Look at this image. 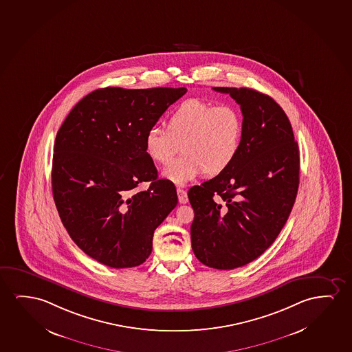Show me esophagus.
<instances>
[{
  "label": "esophagus",
  "mask_w": 352,
  "mask_h": 352,
  "mask_svg": "<svg viewBox=\"0 0 352 352\" xmlns=\"http://www.w3.org/2000/svg\"><path fill=\"white\" fill-rule=\"evenodd\" d=\"M177 195H179V201L181 204L188 203V195L187 192L182 188H177Z\"/></svg>",
  "instance_id": "esophagus-1"
}]
</instances>
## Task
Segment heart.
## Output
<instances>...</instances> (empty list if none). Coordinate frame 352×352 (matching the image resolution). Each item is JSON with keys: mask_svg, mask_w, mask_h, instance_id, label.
Here are the masks:
<instances>
[{"mask_svg": "<svg viewBox=\"0 0 352 352\" xmlns=\"http://www.w3.org/2000/svg\"><path fill=\"white\" fill-rule=\"evenodd\" d=\"M243 136V114L233 104L188 99L173 109L168 128L154 125L144 136V151L166 165L182 151L184 157L164 170V177L184 186L201 173L226 171L238 157Z\"/></svg>", "mask_w": 352, "mask_h": 352, "instance_id": "b5f03b06", "label": "heart"}]
</instances>
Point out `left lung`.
<instances>
[{"mask_svg":"<svg viewBox=\"0 0 352 352\" xmlns=\"http://www.w3.org/2000/svg\"><path fill=\"white\" fill-rule=\"evenodd\" d=\"M213 90L240 104L243 144L226 171L189 189L190 238L200 262L232 270L278 238L296 201L300 162L289 119L275 100L248 88Z\"/></svg>","mask_w":352,"mask_h":352,"instance_id":"obj_1","label":"left lung"}]
</instances>
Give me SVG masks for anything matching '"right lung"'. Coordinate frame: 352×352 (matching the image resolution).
<instances>
[{"label":"right lung","instance_id":"right-lung-1","mask_svg":"<svg viewBox=\"0 0 352 352\" xmlns=\"http://www.w3.org/2000/svg\"><path fill=\"white\" fill-rule=\"evenodd\" d=\"M186 88L107 87L71 109L55 138L52 188L61 222L89 257L107 267H138L152 252L154 230L177 205L158 179L144 136ZM149 182L146 191L139 184Z\"/></svg>","mask_w":352,"mask_h":352}]
</instances>
